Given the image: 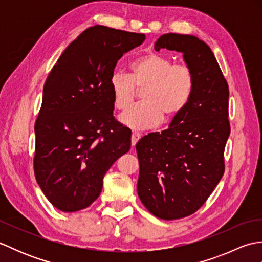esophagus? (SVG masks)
Segmentation results:
<instances>
[{
  "mask_svg": "<svg viewBox=\"0 0 262 262\" xmlns=\"http://www.w3.org/2000/svg\"><path fill=\"white\" fill-rule=\"evenodd\" d=\"M141 137H142L141 133H137V132L133 133V134H132V146H135L136 143L140 141Z\"/></svg>",
  "mask_w": 262,
  "mask_h": 262,
  "instance_id": "obj_1",
  "label": "esophagus"
}]
</instances>
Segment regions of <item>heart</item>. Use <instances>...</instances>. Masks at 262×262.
Here are the masks:
<instances>
[{
    "instance_id": "b5f03b06",
    "label": "heart",
    "mask_w": 262,
    "mask_h": 262,
    "mask_svg": "<svg viewBox=\"0 0 262 262\" xmlns=\"http://www.w3.org/2000/svg\"><path fill=\"white\" fill-rule=\"evenodd\" d=\"M130 74L115 71L110 76V91L117 110H127L134 103L137 90L143 103L120 116L124 125L147 129L161 121L177 118L186 109L196 86V76L187 64H174L162 54L149 53L129 64Z\"/></svg>"
}]
</instances>
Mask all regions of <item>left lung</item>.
Returning <instances> with one entry per match:
<instances>
[{
    "instance_id": "1",
    "label": "left lung",
    "mask_w": 262,
    "mask_h": 262,
    "mask_svg": "<svg viewBox=\"0 0 262 262\" xmlns=\"http://www.w3.org/2000/svg\"><path fill=\"white\" fill-rule=\"evenodd\" d=\"M154 48L182 53L196 76L190 101L168 129L136 144L138 197L149 213L170 221L197 211L224 174L230 91L211 49L197 37L165 33Z\"/></svg>"
}]
</instances>
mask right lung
I'll use <instances>...</instances> for the list:
<instances>
[{
  "label": "right lung",
  "instance_id": "obj_1",
  "mask_svg": "<svg viewBox=\"0 0 262 262\" xmlns=\"http://www.w3.org/2000/svg\"><path fill=\"white\" fill-rule=\"evenodd\" d=\"M144 40V33L90 27L47 76L35 124L33 170L59 210L90 206L102 190L105 172L129 151L132 132L113 116L109 81L122 55Z\"/></svg>",
  "mask_w": 262,
  "mask_h": 262
}]
</instances>
